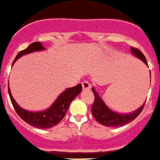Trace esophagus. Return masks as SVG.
I'll return each mask as SVG.
<instances>
[{
	"instance_id": "1",
	"label": "esophagus",
	"mask_w": 160,
	"mask_h": 160,
	"mask_svg": "<svg viewBox=\"0 0 160 160\" xmlns=\"http://www.w3.org/2000/svg\"><path fill=\"white\" fill-rule=\"evenodd\" d=\"M82 87L83 90H90L91 88V86L89 83V82L87 81H84L82 82Z\"/></svg>"
}]
</instances>
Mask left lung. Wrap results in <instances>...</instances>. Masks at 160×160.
<instances>
[{
    "mask_svg": "<svg viewBox=\"0 0 160 160\" xmlns=\"http://www.w3.org/2000/svg\"><path fill=\"white\" fill-rule=\"evenodd\" d=\"M131 53L135 55V57L142 60L147 66H148L146 58L139 49L131 47ZM92 91L94 95V101L91 107V112L96 121L106 127H121V126L129 123L139 115L146 103L145 102L142 107H139L134 112L130 113V114H119V113L111 111V109L106 105L105 102L102 99L98 93L94 90V87H92Z\"/></svg>",
    "mask_w": 160,
    "mask_h": 160,
    "instance_id": "8db88e82",
    "label": "left lung"
}]
</instances>
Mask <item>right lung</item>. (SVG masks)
I'll list each match as a JSON object with an SVG mask.
<instances>
[{"label":"right lung","instance_id":"right-lung-1","mask_svg":"<svg viewBox=\"0 0 160 160\" xmlns=\"http://www.w3.org/2000/svg\"><path fill=\"white\" fill-rule=\"evenodd\" d=\"M43 49H45V47L42 46V44L41 42H33V43L30 44L26 49L20 51L18 53L12 64L19 58L22 57V55L28 54V53H32V52L40 51V50H43ZM8 90L11 102L13 106L14 110L16 111L17 114L19 115L20 118L32 127L39 128V129H48V128H53V127L56 126L63 119L71 102L74 99L76 96L78 95L81 93L82 85L78 84L75 87L66 89L64 92L62 93L58 97L56 101L53 103V105L49 109H47L46 111H39V112L26 111V110H24L22 107H19L11 94L8 84Z\"/></svg>","mask_w":160,"mask_h":160}]
</instances>
